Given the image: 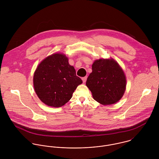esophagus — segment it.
Wrapping results in <instances>:
<instances>
[{"instance_id":"obj_1","label":"esophagus","mask_w":159,"mask_h":159,"mask_svg":"<svg viewBox=\"0 0 159 159\" xmlns=\"http://www.w3.org/2000/svg\"><path fill=\"white\" fill-rule=\"evenodd\" d=\"M86 80H87V77H86H86H83V78H82L83 82L84 83H86Z\"/></svg>"}]
</instances>
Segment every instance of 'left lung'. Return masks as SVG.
Here are the masks:
<instances>
[{
  "label": "left lung",
  "instance_id": "1",
  "mask_svg": "<svg viewBox=\"0 0 159 159\" xmlns=\"http://www.w3.org/2000/svg\"><path fill=\"white\" fill-rule=\"evenodd\" d=\"M86 81L93 99L102 105H112L122 97L126 88L124 71L113 59L94 61Z\"/></svg>",
  "mask_w": 159,
  "mask_h": 159
}]
</instances>
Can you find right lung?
Masks as SVG:
<instances>
[{
  "instance_id": "1",
  "label": "right lung",
  "mask_w": 159,
  "mask_h": 159,
  "mask_svg": "<svg viewBox=\"0 0 159 159\" xmlns=\"http://www.w3.org/2000/svg\"><path fill=\"white\" fill-rule=\"evenodd\" d=\"M35 91L45 104L55 108L64 105L71 99L78 85L83 83L65 54L48 56L38 66L34 75Z\"/></svg>"
}]
</instances>
